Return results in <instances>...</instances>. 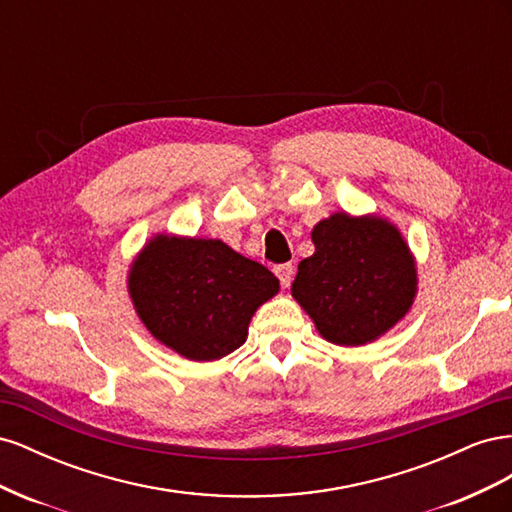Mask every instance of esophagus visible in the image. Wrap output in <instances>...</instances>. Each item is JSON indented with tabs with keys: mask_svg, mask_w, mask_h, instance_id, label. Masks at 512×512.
I'll list each match as a JSON object with an SVG mask.
<instances>
[{
	"mask_svg": "<svg viewBox=\"0 0 512 512\" xmlns=\"http://www.w3.org/2000/svg\"><path fill=\"white\" fill-rule=\"evenodd\" d=\"M273 271L277 275V280H280L282 288H288L292 282V275H294V267L290 265V262H286V265H277Z\"/></svg>",
	"mask_w": 512,
	"mask_h": 512,
	"instance_id": "esophagus-1",
	"label": "esophagus"
}]
</instances>
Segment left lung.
<instances>
[{"label": "left lung", "instance_id": "obj_1", "mask_svg": "<svg viewBox=\"0 0 512 512\" xmlns=\"http://www.w3.org/2000/svg\"><path fill=\"white\" fill-rule=\"evenodd\" d=\"M312 241L290 292L327 342L365 346L410 312L416 260L393 222L339 211L314 226Z\"/></svg>", "mask_w": 512, "mask_h": 512}]
</instances>
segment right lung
Returning a JSON list of instances; mask_svg holds the SVG:
<instances>
[{"label":"right lung","mask_w":512,"mask_h":512,"mask_svg":"<svg viewBox=\"0 0 512 512\" xmlns=\"http://www.w3.org/2000/svg\"><path fill=\"white\" fill-rule=\"evenodd\" d=\"M128 292L160 344L183 359L215 361L245 344L252 316L280 292V280L220 239L160 232L132 260Z\"/></svg>","instance_id":"obj_1"}]
</instances>
